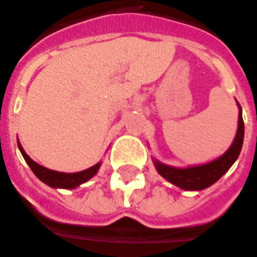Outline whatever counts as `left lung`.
<instances>
[{
  "mask_svg": "<svg viewBox=\"0 0 257 257\" xmlns=\"http://www.w3.org/2000/svg\"><path fill=\"white\" fill-rule=\"evenodd\" d=\"M242 142H244V121H242L241 106L238 105L237 133H236L232 146L229 147V150L222 156L206 164L186 168L171 167L167 164L160 163L158 160H154V164L160 175L163 176L164 179H167L170 183L181 187L182 190L198 191V190L206 189L215 183L229 168L232 167V164L237 160L238 155L241 152Z\"/></svg>",
  "mask_w": 257,
  "mask_h": 257,
  "instance_id": "1",
  "label": "left lung"
}]
</instances>
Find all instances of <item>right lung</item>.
<instances>
[{"instance_id":"add662e5","label":"right lung","mask_w":257,"mask_h":257,"mask_svg":"<svg viewBox=\"0 0 257 257\" xmlns=\"http://www.w3.org/2000/svg\"><path fill=\"white\" fill-rule=\"evenodd\" d=\"M19 144V150L23 155V158L25 159V162L28 163V166L31 167L32 172L35 175L43 182L46 183L50 187H54V189H75L82 183H85L89 179H91L95 174L98 172L99 167H101V162L97 164H94L93 167L87 168L85 171L79 172H72V174H67V172H59L54 171V170H50V168H46L37 164L36 162H33L28 155L25 154L24 148L21 147L20 142H17Z\"/></svg>"}]
</instances>
